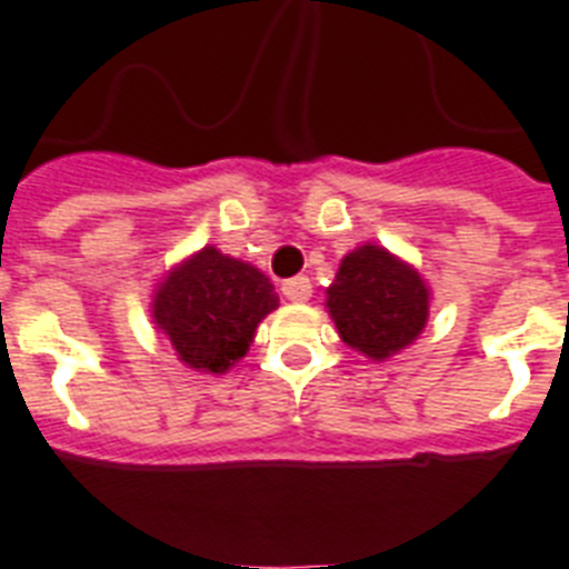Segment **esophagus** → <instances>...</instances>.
I'll return each mask as SVG.
<instances>
[{
    "instance_id": "obj_1",
    "label": "esophagus",
    "mask_w": 569,
    "mask_h": 569,
    "mask_svg": "<svg viewBox=\"0 0 569 569\" xmlns=\"http://www.w3.org/2000/svg\"><path fill=\"white\" fill-rule=\"evenodd\" d=\"M281 293L288 296L290 302H308L313 293V284L308 276H293V279H288L281 284Z\"/></svg>"
}]
</instances>
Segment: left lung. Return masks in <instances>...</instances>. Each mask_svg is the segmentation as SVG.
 <instances>
[{"mask_svg": "<svg viewBox=\"0 0 569 569\" xmlns=\"http://www.w3.org/2000/svg\"><path fill=\"white\" fill-rule=\"evenodd\" d=\"M326 308L346 346L387 360L425 331L430 290L401 258L363 243L340 261Z\"/></svg>", "mask_w": 569, "mask_h": 569, "instance_id": "obj_1", "label": "left lung"}]
</instances>
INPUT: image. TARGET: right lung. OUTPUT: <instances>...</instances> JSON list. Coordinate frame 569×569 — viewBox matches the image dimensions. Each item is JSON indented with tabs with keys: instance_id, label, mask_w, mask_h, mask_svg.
<instances>
[{
	"instance_id": "obj_1",
	"label": "right lung",
	"mask_w": 569,
	"mask_h": 569,
	"mask_svg": "<svg viewBox=\"0 0 569 569\" xmlns=\"http://www.w3.org/2000/svg\"><path fill=\"white\" fill-rule=\"evenodd\" d=\"M279 308L261 270L214 247L177 264L153 293V322L189 369L223 375L250 351L258 322Z\"/></svg>"
}]
</instances>
